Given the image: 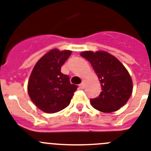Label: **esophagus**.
Segmentation results:
<instances>
[{"instance_id": "34e87169", "label": "esophagus", "mask_w": 151, "mask_h": 151, "mask_svg": "<svg viewBox=\"0 0 151 151\" xmlns=\"http://www.w3.org/2000/svg\"><path fill=\"white\" fill-rule=\"evenodd\" d=\"M79 87H80V88H81V89H84V87H85V81H83L81 84L79 85Z\"/></svg>"}]
</instances>
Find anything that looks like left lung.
<instances>
[{"label":"left lung","mask_w":151,"mask_h":151,"mask_svg":"<svg viewBox=\"0 0 151 151\" xmlns=\"http://www.w3.org/2000/svg\"><path fill=\"white\" fill-rule=\"evenodd\" d=\"M81 56L90 62L102 88L99 97L90 99L91 105L106 113L119 109L128 101L133 91V81L126 67L105 51H84Z\"/></svg>","instance_id":"1"}]
</instances>
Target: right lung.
<instances>
[{
    "mask_svg": "<svg viewBox=\"0 0 151 151\" xmlns=\"http://www.w3.org/2000/svg\"><path fill=\"white\" fill-rule=\"evenodd\" d=\"M71 54L70 50H51L39 60L28 82L32 102L46 113H55L69 105L78 86L70 84L61 67Z\"/></svg>",
    "mask_w": 151,
    "mask_h": 151,
    "instance_id": "right-lung-1",
    "label": "right lung"
}]
</instances>
